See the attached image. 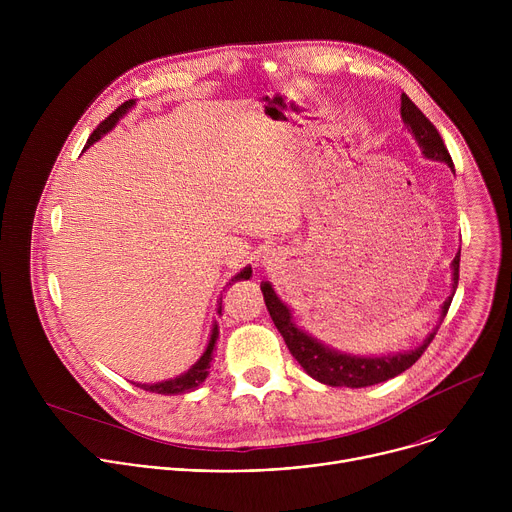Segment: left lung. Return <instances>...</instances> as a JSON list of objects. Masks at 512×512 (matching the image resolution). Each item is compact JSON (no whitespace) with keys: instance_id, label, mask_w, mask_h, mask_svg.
I'll list each match as a JSON object with an SVG mask.
<instances>
[{"instance_id":"obj_1","label":"left lung","mask_w":512,"mask_h":512,"mask_svg":"<svg viewBox=\"0 0 512 512\" xmlns=\"http://www.w3.org/2000/svg\"><path fill=\"white\" fill-rule=\"evenodd\" d=\"M401 119H403L407 131L413 133L415 141L421 148V154L427 160L444 162L454 170V162L450 158V152L446 150L442 135L437 133L433 123L419 111V107L405 93L401 95ZM452 269H454V273H452L454 289H452V296L442 306L440 324L450 310L452 298H454L456 287H458L460 253L454 257ZM261 291H263V300L269 310V316H271L273 324L277 326V330L281 332L291 356H294L302 364L304 371L312 379H316L324 385H330V387H352V389L371 387V385H377V383H383V381H389V379L401 375L403 371L413 367L417 358L425 352V348L433 340L437 328H440L437 326L433 332H429L425 336V340L413 350L387 354V356H354V354L338 352V350L322 344L320 340L312 338L302 328H298L294 322V316H291V310L277 298L275 289L271 287L269 281L261 283Z\"/></svg>"}]
</instances>
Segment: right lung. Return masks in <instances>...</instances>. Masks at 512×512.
<instances>
[{
	"mask_svg": "<svg viewBox=\"0 0 512 512\" xmlns=\"http://www.w3.org/2000/svg\"><path fill=\"white\" fill-rule=\"evenodd\" d=\"M135 105V101L133 99H129V101H125L123 105H119L103 123H99L97 125V129L91 133V137L87 139V145L85 148H89V145H93L95 141H99L107 131H111L115 125H117V121L131 109ZM251 267H245L241 273H237L227 285H233L235 281H239V279H249L251 277ZM223 314V294H221V300H218V316ZM216 340H218V324L214 322V326H212V332H210V340H208V344H206V350L202 352V356L192 364V367L186 371V373H182L180 377H176V379H168V381H162V383H154V385H141V383H137V387H141V389H145V391H150V393H160V395H180V393H190V391H194V389H198L202 383H204V379L208 377V369H210V362H212V356H214V350H216Z\"/></svg>",
	"mask_w": 512,
	"mask_h": 512,
	"instance_id": "1",
	"label": "right lung"
}]
</instances>
